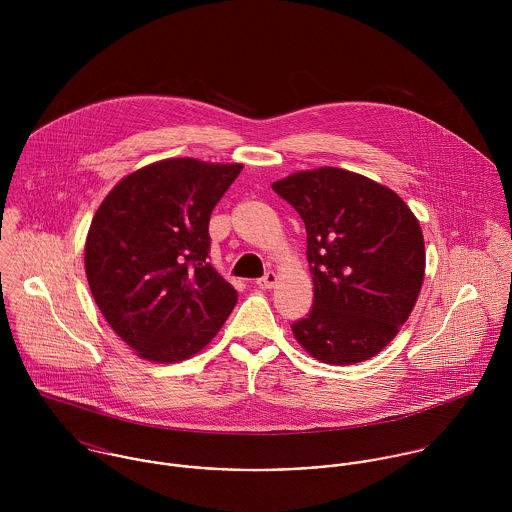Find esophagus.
<instances>
[{
    "label": "esophagus",
    "instance_id": "1",
    "mask_svg": "<svg viewBox=\"0 0 512 512\" xmlns=\"http://www.w3.org/2000/svg\"><path fill=\"white\" fill-rule=\"evenodd\" d=\"M276 280H278V276H276L274 272H266L260 280H256V286H258L260 290H272L274 284H276Z\"/></svg>",
    "mask_w": 512,
    "mask_h": 512
}]
</instances>
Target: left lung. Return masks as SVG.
Here are the masks:
<instances>
[{
    "label": "left lung",
    "instance_id": "left-lung-1",
    "mask_svg": "<svg viewBox=\"0 0 512 512\" xmlns=\"http://www.w3.org/2000/svg\"><path fill=\"white\" fill-rule=\"evenodd\" d=\"M272 189L305 222L313 307L292 325L297 343L327 365L378 355L410 317L424 282L420 222L388 187L321 167Z\"/></svg>",
    "mask_w": 512,
    "mask_h": 512
}]
</instances>
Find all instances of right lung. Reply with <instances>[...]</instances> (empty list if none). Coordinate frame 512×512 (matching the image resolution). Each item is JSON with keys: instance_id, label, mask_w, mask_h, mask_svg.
<instances>
[{"instance_id": "1", "label": "right lung", "mask_w": 512, "mask_h": 512, "mask_svg": "<svg viewBox=\"0 0 512 512\" xmlns=\"http://www.w3.org/2000/svg\"><path fill=\"white\" fill-rule=\"evenodd\" d=\"M242 163L163 159L124 177L84 244L92 297L116 335L151 363L197 355L238 293L209 264V220Z\"/></svg>"}]
</instances>
